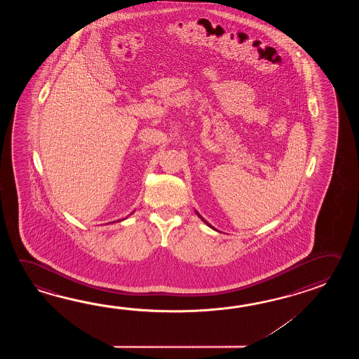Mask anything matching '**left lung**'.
I'll return each mask as SVG.
<instances>
[{
  "label": "left lung",
  "mask_w": 359,
  "mask_h": 359,
  "mask_svg": "<svg viewBox=\"0 0 359 359\" xmlns=\"http://www.w3.org/2000/svg\"><path fill=\"white\" fill-rule=\"evenodd\" d=\"M196 214H198V217H200V218H201L203 221L205 222L206 224H208L209 227H212V226H210V224H209V223H208V222H206L205 219H204V218H203V217H201V215H200V214L198 213V212H196ZM212 229H213V227H212Z\"/></svg>",
  "instance_id": "obj_1"
}]
</instances>
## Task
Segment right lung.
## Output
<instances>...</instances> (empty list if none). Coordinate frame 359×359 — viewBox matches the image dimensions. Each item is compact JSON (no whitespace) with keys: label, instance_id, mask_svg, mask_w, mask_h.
Listing matches in <instances>:
<instances>
[{"label":"right lung","instance_id":"right-lung-1","mask_svg":"<svg viewBox=\"0 0 359 359\" xmlns=\"http://www.w3.org/2000/svg\"><path fill=\"white\" fill-rule=\"evenodd\" d=\"M113 223H114V222H113Z\"/></svg>","mask_w":359,"mask_h":359}]
</instances>
